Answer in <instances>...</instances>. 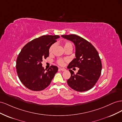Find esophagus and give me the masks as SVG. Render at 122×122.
<instances>
[{
  "mask_svg": "<svg viewBox=\"0 0 122 122\" xmlns=\"http://www.w3.org/2000/svg\"><path fill=\"white\" fill-rule=\"evenodd\" d=\"M60 69V70H61V71H66V69H64V68H60L59 69Z\"/></svg>",
  "mask_w": 122,
  "mask_h": 122,
  "instance_id": "1",
  "label": "esophagus"
}]
</instances>
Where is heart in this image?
<instances>
[{
  "instance_id": "obj_1",
  "label": "heart",
  "mask_w": 122,
  "mask_h": 122,
  "mask_svg": "<svg viewBox=\"0 0 122 122\" xmlns=\"http://www.w3.org/2000/svg\"><path fill=\"white\" fill-rule=\"evenodd\" d=\"M54 46H55L54 44H53V45H52L50 46V48L49 49V51L50 53H51L52 52V51L54 48ZM64 48L65 49L69 47H72V44L70 42H66L64 44ZM57 62L58 65H60L61 66H62L64 64V60H62V59H61V58L58 59L57 61Z\"/></svg>"
}]
</instances>
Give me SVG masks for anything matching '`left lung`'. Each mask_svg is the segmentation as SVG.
Masks as SVG:
<instances>
[{
	"mask_svg": "<svg viewBox=\"0 0 122 122\" xmlns=\"http://www.w3.org/2000/svg\"><path fill=\"white\" fill-rule=\"evenodd\" d=\"M71 41L75 46V58L70 62L68 69L79 68L76 74L71 70V77L67 80L69 86L78 92H85L93 87L101 75L102 63L98 52L87 41L76 35H62Z\"/></svg>",
	"mask_w": 122,
	"mask_h": 122,
	"instance_id": "8db88e82",
	"label": "left lung"
}]
</instances>
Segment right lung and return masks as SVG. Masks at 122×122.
Here are the masks:
<instances>
[{"label": "right lung", "mask_w": 122, "mask_h": 122, "mask_svg": "<svg viewBox=\"0 0 122 122\" xmlns=\"http://www.w3.org/2000/svg\"><path fill=\"white\" fill-rule=\"evenodd\" d=\"M60 36L46 35L33 40L23 47L16 61V69L19 78L24 86L34 91L45 89L50 84L57 67L51 66L44 69L42 62L49 56L50 46Z\"/></svg>", "instance_id": "obj_1"}]
</instances>
